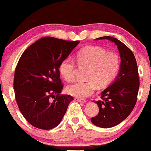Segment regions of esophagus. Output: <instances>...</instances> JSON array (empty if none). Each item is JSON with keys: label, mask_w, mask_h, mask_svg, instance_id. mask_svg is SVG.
<instances>
[{"label": "esophagus", "mask_w": 151, "mask_h": 151, "mask_svg": "<svg viewBox=\"0 0 151 151\" xmlns=\"http://www.w3.org/2000/svg\"><path fill=\"white\" fill-rule=\"evenodd\" d=\"M75 100L76 101H78V102H82V103H85L86 102V100H83V99H80V98H75Z\"/></svg>", "instance_id": "obj_1"}]
</instances>
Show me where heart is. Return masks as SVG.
<instances>
[{
    "instance_id": "obj_1",
    "label": "heart",
    "mask_w": 151,
    "mask_h": 151,
    "mask_svg": "<svg viewBox=\"0 0 151 151\" xmlns=\"http://www.w3.org/2000/svg\"><path fill=\"white\" fill-rule=\"evenodd\" d=\"M80 65L88 67V81L76 82L67 87V92L78 98H85L93 93L96 84L100 87L108 85L117 75L119 69V58L116 53L106 52L102 47L88 46L77 54ZM75 63L70 58L61 62L59 71L65 80L71 82L74 79Z\"/></svg>"
}]
</instances>
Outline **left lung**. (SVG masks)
I'll use <instances>...</instances> for the list:
<instances>
[{
	"instance_id": "obj_1",
	"label": "left lung",
	"mask_w": 151,
	"mask_h": 151,
	"mask_svg": "<svg viewBox=\"0 0 151 151\" xmlns=\"http://www.w3.org/2000/svg\"><path fill=\"white\" fill-rule=\"evenodd\" d=\"M106 39L117 46L121 63L115 80L101 93L102 100L96 102L100 109L98 115L91 119L94 125L104 129L115 127L129 116L136 104L139 87L137 65L133 53L113 37L103 36L96 40Z\"/></svg>"
}]
</instances>
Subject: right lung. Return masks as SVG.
<instances>
[{
    "label": "right lung",
    "instance_id": "add662e5",
    "mask_svg": "<svg viewBox=\"0 0 151 151\" xmlns=\"http://www.w3.org/2000/svg\"><path fill=\"white\" fill-rule=\"evenodd\" d=\"M79 43L45 37L33 43L20 57L14 90L20 112L33 127L43 130L57 127L73 100L69 95L60 94L63 85L59 66ZM51 97L55 98L53 101Z\"/></svg>",
    "mask_w": 151,
    "mask_h": 151
}]
</instances>
